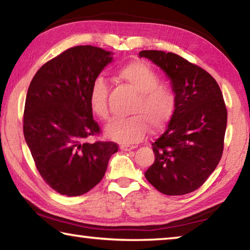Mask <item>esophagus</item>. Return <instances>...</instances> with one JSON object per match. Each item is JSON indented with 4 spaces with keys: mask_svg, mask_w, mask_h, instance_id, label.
I'll use <instances>...</instances> for the list:
<instances>
[{
    "mask_svg": "<svg viewBox=\"0 0 250 250\" xmlns=\"http://www.w3.org/2000/svg\"><path fill=\"white\" fill-rule=\"evenodd\" d=\"M120 149L122 151H131V150L135 149V146H120Z\"/></svg>",
    "mask_w": 250,
    "mask_h": 250,
    "instance_id": "1",
    "label": "esophagus"
}]
</instances>
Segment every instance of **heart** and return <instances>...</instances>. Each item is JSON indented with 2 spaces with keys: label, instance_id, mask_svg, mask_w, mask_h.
Returning a JSON list of instances; mask_svg holds the SVG:
<instances>
[{
  "label": "heart",
  "instance_id": "b5f03b06",
  "mask_svg": "<svg viewBox=\"0 0 250 250\" xmlns=\"http://www.w3.org/2000/svg\"><path fill=\"white\" fill-rule=\"evenodd\" d=\"M118 79L138 92V98L130 109L131 117L113 119L104 129L111 140L131 145L145 139L149 130H160L168 122L175 108V95L170 87L160 84L156 71L143 62H132L121 67ZM109 84L103 77H97L89 90L91 111L100 119L109 117Z\"/></svg>",
  "mask_w": 250,
  "mask_h": 250
}]
</instances>
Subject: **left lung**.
I'll list each match as a JSON object with an SVG mask.
<instances>
[{
    "label": "left lung",
    "mask_w": 250,
    "mask_h": 250,
    "mask_svg": "<svg viewBox=\"0 0 250 250\" xmlns=\"http://www.w3.org/2000/svg\"><path fill=\"white\" fill-rule=\"evenodd\" d=\"M171 79L175 109L152 143L155 160L145 175L166 195H184L204 184L221 161L227 125L223 94L206 70L174 53L142 50Z\"/></svg>",
    "instance_id": "left-lung-1"
}]
</instances>
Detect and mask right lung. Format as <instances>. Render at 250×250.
Returning <instances> with one entry per match:
<instances>
[{
	"label": "right lung",
	"mask_w": 250,
	"mask_h": 250,
	"mask_svg": "<svg viewBox=\"0 0 250 250\" xmlns=\"http://www.w3.org/2000/svg\"><path fill=\"white\" fill-rule=\"evenodd\" d=\"M112 53L75 46L41 67L29 83L23 131L41 176L62 195L79 196L103 180L115 142L88 138L101 130L92 118L89 90Z\"/></svg>",
	"instance_id": "1"
}]
</instances>
